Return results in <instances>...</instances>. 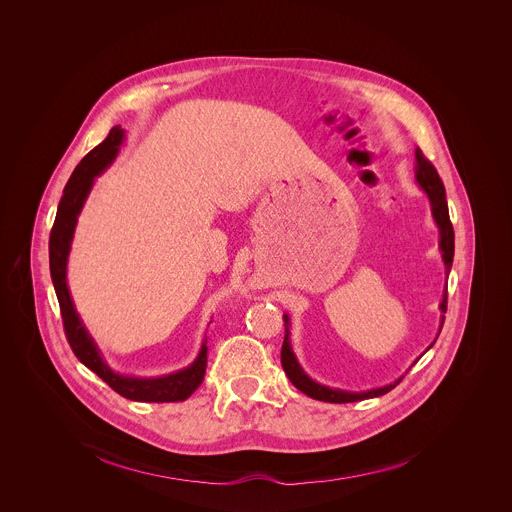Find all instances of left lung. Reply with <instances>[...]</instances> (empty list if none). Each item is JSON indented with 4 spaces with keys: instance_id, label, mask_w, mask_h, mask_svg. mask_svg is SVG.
<instances>
[{
    "instance_id": "1",
    "label": "left lung",
    "mask_w": 512,
    "mask_h": 512,
    "mask_svg": "<svg viewBox=\"0 0 512 512\" xmlns=\"http://www.w3.org/2000/svg\"><path fill=\"white\" fill-rule=\"evenodd\" d=\"M416 181L420 185V189L428 195L430 205H432V217L436 220L439 230V252H441V260L445 264V274H449L451 264H453V250H455V234H453V226L449 220V211H447V201H445V189L443 183L439 179L436 167L424 157V153L420 149H416ZM441 313H445L447 309V284L443 290V299L439 303ZM443 315H441V323H439V331L443 327ZM284 325H286V337H284V345H282V366L288 374V378L292 380L293 386L297 390H301L303 394H307L313 400H321V402H331V404H345V402H359V400H366V398H376L382 396L386 392H390L396 384H400V380L404 376H400L398 380L380 386V388H370V390H363V392H349V390H341V388H331L325 384L315 382L311 376H307V372L301 368L295 359L293 353L292 343H290V317L288 313H284ZM436 343V341H434ZM434 343L426 349L430 351L434 347ZM424 351V353H426ZM422 353V355H424ZM418 363V359H416Z\"/></svg>"
}]
</instances>
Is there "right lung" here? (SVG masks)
<instances>
[{
    "label": "right lung",
    "mask_w": 512,
    "mask_h": 512,
    "mask_svg": "<svg viewBox=\"0 0 512 512\" xmlns=\"http://www.w3.org/2000/svg\"><path fill=\"white\" fill-rule=\"evenodd\" d=\"M124 142V130L120 126H114L108 134V138L94 147L90 153L82 157V161L76 165V169L63 191L57 219L51 230L49 238V268H51V280L55 286V293L61 305V315L65 323V333L69 339V345L73 349L76 359L84 366H88L92 372H96L112 390H116L120 396L136 402H181L187 400L203 382L205 370H207V339L201 345V351L197 359L177 372L155 376V378H140L130 374H120L112 370L104 361L98 345L94 343L92 335L86 331L80 315L74 309L73 297L67 284V264L73 244L74 228L76 220L84 207L86 197L90 195V189L94 185V179L112 165L116 159L120 146Z\"/></svg>",
    "instance_id": "right-lung-1"
}]
</instances>
